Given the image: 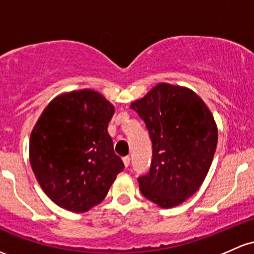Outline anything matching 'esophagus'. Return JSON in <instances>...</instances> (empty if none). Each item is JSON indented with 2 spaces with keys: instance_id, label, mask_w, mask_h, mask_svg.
I'll use <instances>...</instances> for the list:
<instances>
[{
  "instance_id": "obj_1",
  "label": "esophagus",
  "mask_w": 254,
  "mask_h": 254,
  "mask_svg": "<svg viewBox=\"0 0 254 254\" xmlns=\"http://www.w3.org/2000/svg\"><path fill=\"white\" fill-rule=\"evenodd\" d=\"M123 163H124L125 168H129V166H130V157L123 158Z\"/></svg>"
}]
</instances>
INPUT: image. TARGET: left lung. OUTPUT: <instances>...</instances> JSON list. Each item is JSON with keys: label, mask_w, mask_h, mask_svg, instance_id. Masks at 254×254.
<instances>
[{"label": "left lung", "mask_w": 254, "mask_h": 254, "mask_svg": "<svg viewBox=\"0 0 254 254\" xmlns=\"http://www.w3.org/2000/svg\"><path fill=\"white\" fill-rule=\"evenodd\" d=\"M130 107L148 129L152 164L138 177L142 195L163 208L181 205L204 182L216 152L212 113L190 89L159 83Z\"/></svg>", "instance_id": "left-lung-1"}]
</instances>
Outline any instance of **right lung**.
<instances>
[{"mask_svg": "<svg viewBox=\"0 0 254 254\" xmlns=\"http://www.w3.org/2000/svg\"><path fill=\"white\" fill-rule=\"evenodd\" d=\"M114 106L91 89L61 94L44 108L30 137V163L53 201L86 212L124 170L107 131Z\"/></svg>", "mask_w": 254, "mask_h": 254, "instance_id": "1", "label": "right lung"}]
</instances>
